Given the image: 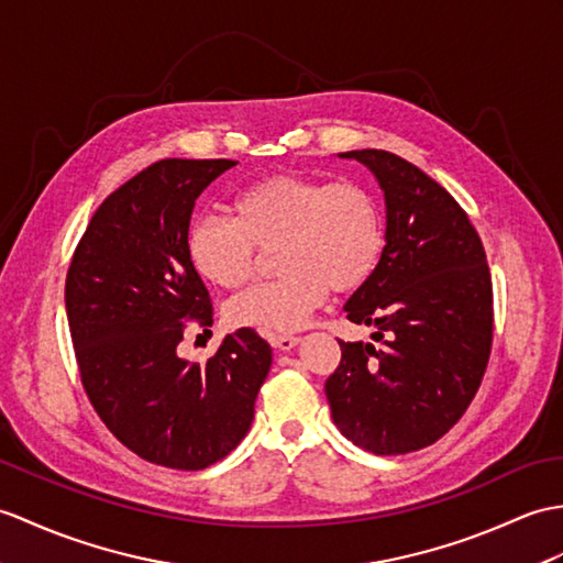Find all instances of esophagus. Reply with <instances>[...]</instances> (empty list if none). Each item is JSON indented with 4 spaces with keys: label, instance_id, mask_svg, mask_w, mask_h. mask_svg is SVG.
Returning <instances> with one entry per match:
<instances>
[{
    "label": "esophagus",
    "instance_id": "esophagus-1",
    "mask_svg": "<svg viewBox=\"0 0 563 563\" xmlns=\"http://www.w3.org/2000/svg\"><path fill=\"white\" fill-rule=\"evenodd\" d=\"M268 341L273 347H278V350H292L299 343V338L290 335V333H283V335H271Z\"/></svg>",
    "mask_w": 563,
    "mask_h": 563
}]
</instances>
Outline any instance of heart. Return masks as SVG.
Instances as JSON below:
<instances>
[{
	"label": "heart",
	"mask_w": 563,
	"mask_h": 563,
	"mask_svg": "<svg viewBox=\"0 0 563 563\" xmlns=\"http://www.w3.org/2000/svg\"><path fill=\"white\" fill-rule=\"evenodd\" d=\"M232 218L201 216L187 230V254L199 276L240 287L254 276L258 252H273L283 276L232 297V325L276 335L302 329L325 290L352 292L367 280L384 250V220L369 189L341 179L323 185L268 175L230 201Z\"/></svg>",
	"instance_id": "1"
}]
</instances>
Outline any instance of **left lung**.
I'll use <instances>...</instances> for the list:
<instances>
[{
    "label": "left lung",
    "mask_w": 563,
    "mask_h": 563,
    "mask_svg": "<svg viewBox=\"0 0 563 563\" xmlns=\"http://www.w3.org/2000/svg\"><path fill=\"white\" fill-rule=\"evenodd\" d=\"M367 165L386 199V246L347 299L372 343H343L325 378L335 427L376 455L412 453L461 420L485 376L494 299L487 254L461 203L388 151L341 153Z\"/></svg>",
    "instance_id": "8db88e82"
}]
</instances>
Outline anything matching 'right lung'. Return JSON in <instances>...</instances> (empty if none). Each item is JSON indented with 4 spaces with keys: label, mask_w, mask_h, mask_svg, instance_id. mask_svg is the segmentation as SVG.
<instances>
[{
    "label": "right lung",
    "mask_w": 563,
    "mask_h": 563,
    "mask_svg": "<svg viewBox=\"0 0 563 563\" xmlns=\"http://www.w3.org/2000/svg\"><path fill=\"white\" fill-rule=\"evenodd\" d=\"M234 161L165 158L104 199L67 271L69 331L86 396L139 459L203 470L238 446L271 369V345L240 329L206 364L179 357L187 323L213 305L187 254L201 191Z\"/></svg>",
    "instance_id": "add662e5"
}]
</instances>
